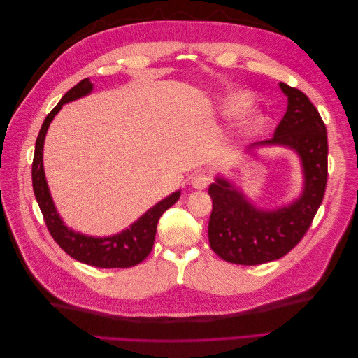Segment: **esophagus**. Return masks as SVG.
<instances>
[{
  "label": "esophagus",
  "mask_w": 358,
  "mask_h": 358,
  "mask_svg": "<svg viewBox=\"0 0 358 358\" xmlns=\"http://www.w3.org/2000/svg\"><path fill=\"white\" fill-rule=\"evenodd\" d=\"M212 178L209 175H206V173H199L192 178V187L197 188V189H204L210 185Z\"/></svg>",
  "instance_id": "esophagus-1"
}]
</instances>
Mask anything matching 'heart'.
<instances>
[{"mask_svg": "<svg viewBox=\"0 0 358 358\" xmlns=\"http://www.w3.org/2000/svg\"><path fill=\"white\" fill-rule=\"evenodd\" d=\"M252 100L251 96L246 95V94H239V95H234L233 99L229 101V113L230 115H241L243 113L246 109H249V106H251ZM263 127V119L262 117H255L252 119L251 122L248 124L246 129L249 133H257L262 129Z\"/></svg>", "mask_w": 358, "mask_h": 358, "instance_id": "obj_1", "label": "heart"}]
</instances>
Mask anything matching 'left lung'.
I'll list each match as a JSON object with an SVG mask.
<instances>
[{
    "instance_id": "8db88e82",
    "label": "left lung",
    "mask_w": 358,
    "mask_h": 358,
    "mask_svg": "<svg viewBox=\"0 0 358 358\" xmlns=\"http://www.w3.org/2000/svg\"><path fill=\"white\" fill-rule=\"evenodd\" d=\"M279 86L288 96L287 112L273 138L254 146L284 145L294 149L301 159L305 188L292 204L267 212L257 209L230 182L216 178L209 187V243L216 255L233 264L257 266L287 255L309 230L326 192V124L300 90L282 82Z\"/></svg>"
}]
</instances>
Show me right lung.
Returning <instances> with one entry per match:
<instances>
[{
    "label": "right lung",
    "mask_w": 358,
    "mask_h": 358,
    "mask_svg": "<svg viewBox=\"0 0 358 358\" xmlns=\"http://www.w3.org/2000/svg\"><path fill=\"white\" fill-rule=\"evenodd\" d=\"M91 91L92 83L90 79L80 80L62 96L61 101L46 116L37 136L34 159H32V189H34V196L40 206L43 218H45L48 230L64 252H67L71 258L88 266L100 268H127L142 263L152 251L158 220L162 213L179 200L180 191L173 192L170 197L150 208L129 229L112 237H88L80 233H74L64 225L55 206H53L45 178V170H43V145H45V136L49 124L61 110L62 104L80 99V96L90 94Z\"/></svg>",
    "instance_id": "right-lung-1"
}]
</instances>
